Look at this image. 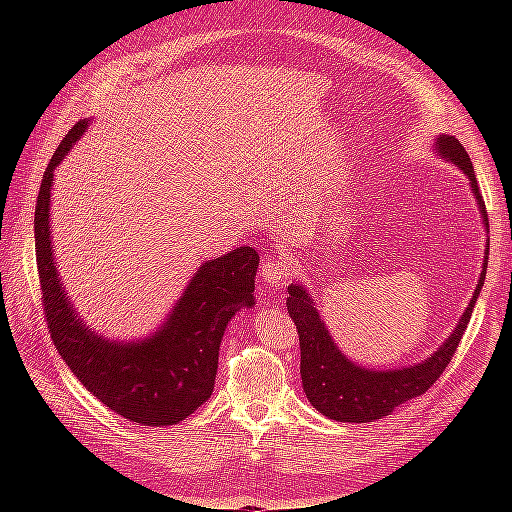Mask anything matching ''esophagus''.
<instances>
[{"instance_id": "obj_1", "label": "esophagus", "mask_w": 512, "mask_h": 512, "mask_svg": "<svg viewBox=\"0 0 512 512\" xmlns=\"http://www.w3.org/2000/svg\"><path fill=\"white\" fill-rule=\"evenodd\" d=\"M290 275V267L286 260H280V258H269L265 265H262L260 269V277L262 282H265L269 288H284L286 280Z\"/></svg>"}]
</instances>
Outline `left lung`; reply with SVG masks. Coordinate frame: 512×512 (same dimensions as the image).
<instances>
[{"label": "left lung", "instance_id": "8db88e82", "mask_svg": "<svg viewBox=\"0 0 512 512\" xmlns=\"http://www.w3.org/2000/svg\"><path fill=\"white\" fill-rule=\"evenodd\" d=\"M436 153L446 162H453L463 170V175L470 179L472 192L476 196V205L483 215L485 228L489 230L485 200L478 192V181L474 175V166L466 149L461 147L455 136L440 134L436 141ZM489 260V241L483 260V273L478 277L474 297L463 312L459 324L451 337L433 352L427 361L416 363L404 369H389V371H374L361 365H354L350 359L337 350L333 339L324 327V322L314 307L312 297L299 284L288 286V314L297 324L299 331V346H301V380L303 391L318 412L342 423H371L376 418L391 414L397 406L406 401L423 395L429 386L436 382L442 371L451 363L453 354L461 342L463 331L468 329L474 303L480 294V288L485 284Z\"/></svg>", "mask_w": 512, "mask_h": 512}]
</instances>
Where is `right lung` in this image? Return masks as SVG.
I'll use <instances>...</instances> for the list:
<instances>
[{"label":"right lung","instance_id":"right-lung-1","mask_svg":"<svg viewBox=\"0 0 512 512\" xmlns=\"http://www.w3.org/2000/svg\"><path fill=\"white\" fill-rule=\"evenodd\" d=\"M85 130L87 121H79L59 143L36 203V262L46 324L61 359L106 408L132 423L175 425L211 397L226 324L239 309L254 305L260 256L245 245L203 262L164 327L141 342H111L87 329L61 288L49 224L53 173Z\"/></svg>","mask_w":512,"mask_h":512}]
</instances>
